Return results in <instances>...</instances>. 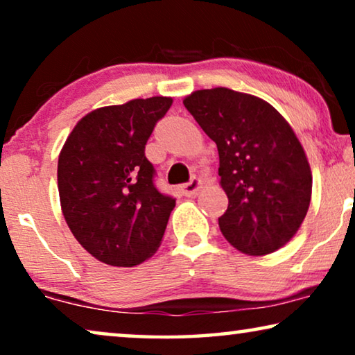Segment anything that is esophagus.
Here are the masks:
<instances>
[{
	"mask_svg": "<svg viewBox=\"0 0 355 355\" xmlns=\"http://www.w3.org/2000/svg\"><path fill=\"white\" fill-rule=\"evenodd\" d=\"M200 186H202L200 179H198V178H192L189 182L181 184V186H179V191H181V192L184 193V196L191 197V196H196L198 189H200Z\"/></svg>",
	"mask_w": 355,
	"mask_h": 355,
	"instance_id": "34e87169",
	"label": "esophagus"
}]
</instances>
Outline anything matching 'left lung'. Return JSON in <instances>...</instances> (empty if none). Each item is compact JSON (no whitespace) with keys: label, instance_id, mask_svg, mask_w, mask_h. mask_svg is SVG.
I'll return each mask as SVG.
<instances>
[{"label":"left lung","instance_id":"obj_1","mask_svg":"<svg viewBox=\"0 0 355 355\" xmlns=\"http://www.w3.org/2000/svg\"><path fill=\"white\" fill-rule=\"evenodd\" d=\"M184 106L218 147L227 210L218 218L237 250L266 255L291 241L307 215L312 173L286 119L259 96L225 87L197 90Z\"/></svg>","mask_w":355,"mask_h":355}]
</instances>
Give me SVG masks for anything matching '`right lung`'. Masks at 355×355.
Instances as JSON below:
<instances>
[{
  "mask_svg": "<svg viewBox=\"0 0 355 355\" xmlns=\"http://www.w3.org/2000/svg\"><path fill=\"white\" fill-rule=\"evenodd\" d=\"M173 98L130 100L84 116L58 159L64 220L79 244L111 266H135L159 247L176 198L155 186L145 145Z\"/></svg>",
  "mask_w": 355,
  "mask_h": 355,
  "instance_id": "obj_1",
  "label": "right lung"
}]
</instances>
